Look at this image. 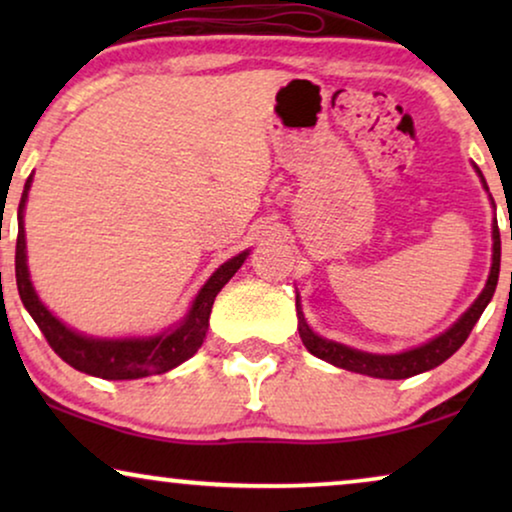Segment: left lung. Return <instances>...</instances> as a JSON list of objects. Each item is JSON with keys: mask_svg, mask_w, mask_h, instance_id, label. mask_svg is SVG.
I'll return each instance as SVG.
<instances>
[{"mask_svg": "<svg viewBox=\"0 0 512 512\" xmlns=\"http://www.w3.org/2000/svg\"><path fill=\"white\" fill-rule=\"evenodd\" d=\"M482 184H485V179H482ZM485 188H487V184H485ZM499 270H501V235H499V226H494L492 272H489V279H487L485 289H482V293L478 296V300L468 307V312L450 328V331H445L443 335H438V338H433L431 342H426V345H422V347L410 349V352L391 354V356L366 354V352H359V349L340 345V342L319 338V335L312 333V328L307 326V321L303 317V312H300V305L296 300L300 340H303L307 352L319 356L321 361L333 363V366H338V368L352 370V373H361V375H370V377H382V380H405V377L419 375V373H424V370L440 366V363L450 359V356L457 352L461 345H464L466 338L473 331V326L478 324L480 314L485 312L487 303L494 296L496 282H499Z\"/></svg>", "mask_w": 512, "mask_h": 512, "instance_id": "obj_1", "label": "left lung"}]
</instances>
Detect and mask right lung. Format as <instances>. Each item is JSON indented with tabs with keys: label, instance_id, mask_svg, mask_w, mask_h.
<instances>
[{
	"label": "right lung",
	"instance_id": "right-lung-1",
	"mask_svg": "<svg viewBox=\"0 0 512 512\" xmlns=\"http://www.w3.org/2000/svg\"><path fill=\"white\" fill-rule=\"evenodd\" d=\"M32 174L25 181L23 198L18 205V242H16V284L20 300H23L25 310L32 314L37 321L39 331L44 333L48 345L62 361L69 366L81 370V373L102 377V380H139L146 375H160L167 370L177 368L179 363L198 352V347L205 340L209 314H212V305L216 293L228 284V279L240 270V265L247 258V251L240 256L230 258L223 263L207 284L202 286L198 298L181 321L172 331L160 333L156 338H128V340H95L86 338V335L74 333L62 321L53 317L51 312L41 305V300L34 293V286L30 282V272H27V256H25V228H23V209L27 200V191H30Z\"/></svg>",
	"mask_w": 512,
	"mask_h": 512
}]
</instances>
